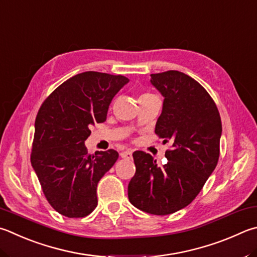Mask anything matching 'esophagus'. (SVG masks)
I'll return each mask as SVG.
<instances>
[{
	"label": "esophagus",
	"mask_w": 257,
	"mask_h": 257,
	"mask_svg": "<svg viewBox=\"0 0 257 257\" xmlns=\"http://www.w3.org/2000/svg\"><path fill=\"white\" fill-rule=\"evenodd\" d=\"M120 155L122 158H132L133 157V152L132 151H122L120 153Z\"/></svg>",
	"instance_id": "obj_1"
}]
</instances>
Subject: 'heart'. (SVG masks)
Returning a JSON list of instances; mask_svg holds the SVG:
<instances>
[{
	"label": "heart",
	"mask_w": 257,
	"mask_h": 257,
	"mask_svg": "<svg viewBox=\"0 0 257 257\" xmlns=\"http://www.w3.org/2000/svg\"><path fill=\"white\" fill-rule=\"evenodd\" d=\"M153 97H157L155 94H153V93L151 92H145L143 93V94L141 95V97H139V101L141 100H147V99H153Z\"/></svg>",
	"instance_id": "b5f03b06"
}]
</instances>
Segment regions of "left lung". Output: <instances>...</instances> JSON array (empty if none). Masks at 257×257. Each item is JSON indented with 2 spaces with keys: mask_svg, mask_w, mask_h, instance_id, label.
Segmentation results:
<instances>
[{
  "mask_svg": "<svg viewBox=\"0 0 257 257\" xmlns=\"http://www.w3.org/2000/svg\"><path fill=\"white\" fill-rule=\"evenodd\" d=\"M151 76L164 96L155 134L171 147L163 165L145 152L133 154L136 173L128 198L142 211L165 216L189 206L216 169L222 128L212 97L192 77L179 71Z\"/></svg>",
  "mask_w": 257,
  "mask_h": 257,
  "instance_id": "left-lung-1",
  "label": "left lung"
}]
</instances>
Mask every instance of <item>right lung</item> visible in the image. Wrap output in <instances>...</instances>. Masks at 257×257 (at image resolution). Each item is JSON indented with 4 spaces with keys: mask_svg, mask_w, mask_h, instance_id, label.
Masks as SVG:
<instances>
[{
    "mask_svg": "<svg viewBox=\"0 0 257 257\" xmlns=\"http://www.w3.org/2000/svg\"><path fill=\"white\" fill-rule=\"evenodd\" d=\"M128 82L122 75L77 74L60 84L37 113L31 165L47 201L65 217H85L96 207L97 183L119 154H88L84 142L92 125L106 120L113 96Z\"/></svg>",
    "mask_w": 257,
    "mask_h": 257,
    "instance_id": "right-lung-1",
    "label": "right lung"
}]
</instances>
